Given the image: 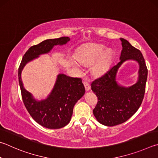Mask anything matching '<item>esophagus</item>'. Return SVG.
I'll use <instances>...</instances> for the list:
<instances>
[{"instance_id": "obj_1", "label": "esophagus", "mask_w": 158, "mask_h": 158, "mask_svg": "<svg viewBox=\"0 0 158 158\" xmlns=\"http://www.w3.org/2000/svg\"><path fill=\"white\" fill-rule=\"evenodd\" d=\"M84 87H85V90H86V91L90 90V84H89L87 81H84Z\"/></svg>"}]
</instances>
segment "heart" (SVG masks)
Returning a JSON list of instances; mask_svg holds the SVG:
<instances>
[{
  "mask_svg": "<svg viewBox=\"0 0 158 158\" xmlns=\"http://www.w3.org/2000/svg\"><path fill=\"white\" fill-rule=\"evenodd\" d=\"M105 48L99 44H89L80 48L75 53V59L80 65L91 67V73L94 76H100L106 71L112 58V52L104 50ZM71 64L78 73H81V68L75 62Z\"/></svg>",
  "mask_w": 158,
  "mask_h": 158,
  "instance_id": "heart-1",
  "label": "heart"
}]
</instances>
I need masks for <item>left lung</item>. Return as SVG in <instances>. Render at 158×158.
Segmentation results:
<instances>
[{
  "instance_id": "obj_1",
  "label": "left lung",
  "mask_w": 158,
  "mask_h": 158,
  "mask_svg": "<svg viewBox=\"0 0 158 158\" xmlns=\"http://www.w3.org/2000/svg\"><path fill=\"white\" fill-rule=\"evenodd\" d=\"M122 50L119 61L109 68L106 73L91 84V89L98 97L93 114L100 124L113 127L131 117L138 110L144 99L148 70L142 54L124 39H120ZM129 60L139 65L135 84L126 87L116 81V73L123 62Z\"/></svg>"
}]
</instances>
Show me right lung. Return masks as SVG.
Listing matches in <instances>:
<instances>
[{
	"instance_id": "1",
	"label": "right lung",
	"mask_w": 158,
	"mask_h": 158,
	"mask_svg": "<svg viewBox=\"0 0 158 158\" xmlns=\"http://www.w3.org/2000/svg\"><path fill=\"white\" fill-rule=\"evenodd\" d=\"M70 40L67 36L47 39L31 46L24 54L19 68V81L25 106L38 124L47 128H61L70 122L74 105L85 94L81 79L59 74L50 93L45 99L38 100L24 88L21 73L28 63L50 52L55 45H65Z\"/></svg>"
}]
</instances>
